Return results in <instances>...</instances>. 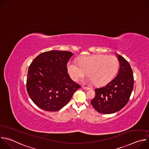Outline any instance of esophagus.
<instances>
[{
	"label": "esophagus",
	"instance_id": "34e87169",
	"mask_svg": "<svg viewBox=\"0 0 149 149\" xmlns=\"http://www.w3.org/2000/svg\"><path fill=\"white\" fill-rule=\"evenodd\" d=\"M82 88L84 89V90H90V88H88V87H84V86H82Z\"/></svg>",
	"mask_w": 149,
	"mask_h": 149
}]
</instances>
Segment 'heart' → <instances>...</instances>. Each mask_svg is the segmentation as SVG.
Segmentation results:
<instances>
[{"label": "heart", "instance_id": "b5f03b06", "mask_svg": "<svg viewBox=\"0 0 149 149\" xmlns=\"http://www.w3.org/2000/svg\"><path fill=\"white\" fill-rule=\"evenodd\" d=\"M119 67L118 58L113 55L95 54L80 57L78 62L70 61L67 71L71 78L77 81L87 72L86 82L102 86L109 83L116 76Z\"/></svg>", "mask_w": 149, "mask_h": 149}]
</instances>
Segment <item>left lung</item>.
Masks as SVG:
<instances>
[{
    "instance_id": "obj_1",
    "label": "left lung",
    "mask_w": 149,
    "mask_h": 149,
    "mask_svg": "<svg viewBox=\"0 0 149 149\" xmlns=\"http://www.w3.org/2000/svg\"><path fill=\"white\" fill-rule=\"evenodd\" d=\"M116 54L120 63L118 74L106 86L95 89V97L91 101L94 109L102 114L114 113L123 109L133 89L134 78L130 65L122 56Z\"/></svg>"
}]
</instances>
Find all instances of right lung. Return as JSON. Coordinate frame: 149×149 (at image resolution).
Segmentation results:
<instances>
[{"mask_svg": "<svg viewBox=\"0 0 149 149\" xmlns=\"http://www.w3.org/2000/svg\"><path fill=\"white\" fill-rule=\"evenodd\" d=\"M71 52L50 51L37 56L28 69L26 88L32 101L48 111L61 109L81 87L68 74Z\"/></svg>", "mask_w": 149, "mask_h": 149, "instance_id": "right-lung-1", "label": "right lung"}]
</instances>
